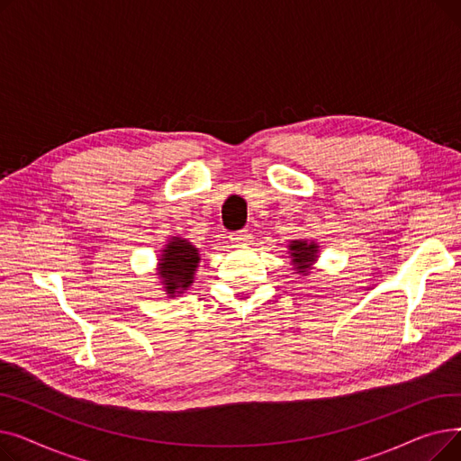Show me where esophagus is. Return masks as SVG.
I'll return each instance as SVG.
<instances>
[{"mask_svg":"<svg viewBox=\"0 0 461 461\" xmlns=\"http://www.w3.org/2000/svg\"><path fill=\"white\" fill-rule=\"evenodd\" d=\"M252 239V235L247 231V230H240V231H233L231 235H230V240L233 245H247L249 240Z\"/></svg>","mask_w":461,"mask_h":461,"instance_id":"1","label":"esophagus"}]
</instances>
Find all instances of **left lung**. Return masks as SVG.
I'll return each mask as SVG.
<instances>
[{
  "instance_id": "1",
  "label": "left lung",
  "mask_w": 461,
  "mask_h": 461,
  "mask_svg": "<svg viewBox=\"0 0 461 461\" xmlns=\"http://www.w3.org/2000/svg\"><path fill=\"white\" fill-rule=\"evenodd\" d=\"M289 256H292V263L299 275H308L312 265L318 259V243H312L306 239H295L289 243Z\"/></svg>"
}]
</instances>
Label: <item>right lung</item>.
<instances>
[{
  "label": "right lung",
  "mask_w": 461,
  "mask_h": 461,
  "mask_svg": "<svg viewBox=\"0 0 461 461\" xmlns=\"http://www.w3.org/2000/svg\"><path fill=\"white\" fill-rule=\"evenodd\" d=\"M198 263L200 250L190 245L186 239L174 237L167 240L158 259V276L167 297H177L183 294V289L192 285Z\"/></svg>",
  "instance_id": "right-lung-1"
}]
</instances>
